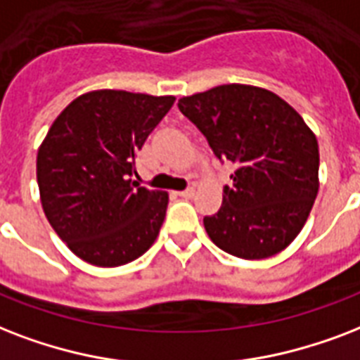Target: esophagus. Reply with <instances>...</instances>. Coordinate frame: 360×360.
<instances>
[{"label": "esophagus", "mask_w": 360, "mask_h": 360, "mask_svg": "<svg viewBox=\"0 0 360 360\" xmlns=\"http://www.w3.org/2000/svg\"><path fill=\"white\" fill-rule=\"evenodd\" d=\"M178 195H180L182 199H191V197H195V188H188L184 189V191H178Z\"/></svg>", "instance_id": "34e87169"}]
</instances>
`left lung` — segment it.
Wrapping results in <instances>:
<instances>
[{"label": "left lung", "instance_id": "obj_1", "mask_svg": "<svg viewBox=\"0 0 360 360\" xmlns=\"http://www.w3.org/2000/svg\"><path fill=\"white\" fill-rule=\"evenodd\" d=\"M178 108L218 160L236 165L221 208L205 218L210 240L240 259L285 250L304 227L319 189L314 131L289 103L259 86H216L182 97Z\"/></svg>", "mask_w": 360, "mask_h": 360}]
</instances>
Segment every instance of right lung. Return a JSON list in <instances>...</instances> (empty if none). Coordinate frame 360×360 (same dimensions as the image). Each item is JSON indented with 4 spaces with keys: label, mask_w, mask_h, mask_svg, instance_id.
<instances>
[{
    "label": "right lung",
    "mask_w": 360,
    "mask_h": 360,
    "mask_svg": "<svg viewBox=\"0 0 360 360\" xmlns=\"http://www.w3.org/2000/svg\"><path fill=\"white\" fill-rule=\"evenodd\" d=\"M174 96L96 90L67 105L37 152L44 216L82 261L122 266L148 252L169 193L131 180L135 155Z\"/></svg>",
    "instance_id": "add662e5"
}]
</instances>
